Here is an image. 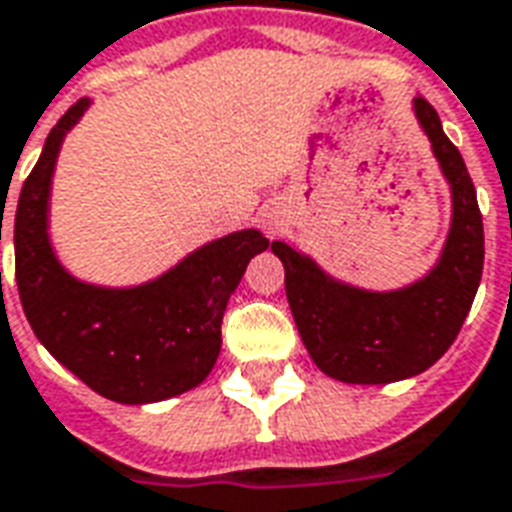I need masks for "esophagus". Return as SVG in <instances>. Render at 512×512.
I'll return each instance as SVG.
<instances>
[{"mask_svg":"<svg viewBox=\"0 0 512 512\" xmlns=\"http://www.w3.org/2000/svg\"><path fill=\"white\" fill-rule=\"evenodd\" d=\"M266 227L274 233V230H279V219L276 217H266Z\"/></svg>","mask_w":512,"mask_h":512,"instance_id":"obj_1","label":"esophagus"}]
</instances>
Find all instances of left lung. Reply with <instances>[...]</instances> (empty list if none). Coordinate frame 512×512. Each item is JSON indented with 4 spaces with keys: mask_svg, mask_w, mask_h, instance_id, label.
I'll use <instances>...</instances> for the list:
<instances>
[{
    "mask_svg": "<svg viewBox=\"0 0 512 512\" xmlns=\"http://www.w3.org/2000/svg\"><path fill=\"white\" fill-rule=\"evenodd\" d=\"M450 184L448 241L429 274L399 290L374 293L344 285L285 241L271 249L285 266L290 312L317 369L350 385H385L426 372L456 342L483 274V217L475 184L437 111L412 100Z\"/></svg>",
    "mask_w": 512,
    "mask_h": 512,
    "instance_id": "obj_1",
    "label": "left lung"
}]
</instances>
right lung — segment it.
I'll use <instances>...</instances> for the list:
<instances>
[{"label":"right lung","instance_id":"obj_1","mask_svg":"<svg viewBox=\"0 0 512 512\" xmlns=\"http://www.w3.org/2000/svg\"><path fill=\"white\" fill-rule=\"evenodd\" d=\"M86 108L89 100H78L56 121L21 187L13 222L18 295L34 336L92 391L119 404L173 399L214 369L227 301L268 238L260 230L230 233L138 287L75 279L48 238V200L64 135Z\"/></svg>","mask_w":512,"mask_h":512}]
</instances>
